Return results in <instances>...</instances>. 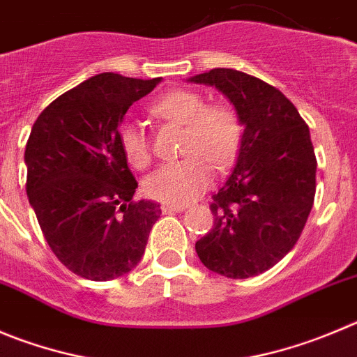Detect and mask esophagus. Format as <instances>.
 I'll return each instance as SVG.
<instances>
[{"mask_svg": "<svg viewBox=\"0 0 357 357\" xmlns=\"http://www.w3.org/2000/svg\"><path fill=\"white\" fill-rule=\"evenodd\" d=\"M185 209H186L185 204H163L162 206L163 213H179V211H185Z\"/></svg>", "mask_w": 357, "mask_h": 357, "instance_id": "obj_1", "label": "esophagus"}]
</instances>
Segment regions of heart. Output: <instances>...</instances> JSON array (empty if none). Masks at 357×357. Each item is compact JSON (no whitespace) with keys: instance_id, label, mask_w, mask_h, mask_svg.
Returning a JSON list of instances; mask_svg holds the SVG:
<instances>
[{"instance_id":"heart-1","label":"heart","mask_w":357,"mask_h":357,"mask_svg":"<svg viewBox=\"0 0 357 357\" xmlns=\"http://www.w3.org/2000/svg\"><path fill=\"white\" fill-rule=\"evenodd\" d=\"M153 114L185 125V158L165 163L144 181L149 199L165 204H185L204 192L211 181V163L227 167L241 146L243 125L236 111L225 103H206L204 96L190 89H174L156 100ZM118 142L126 162L135 169L151 163V148L142 126L125 121L118 128Z\"/></svg>"}]
</instances>
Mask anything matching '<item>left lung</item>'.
<instances>
[{
  "instance_id": "8db88e82",
  "label": "left lung",
  "mask_w": 357,
  "mask_h": 357,
  "mask_svg": "<svg viewBox=\"0 0 357 357\" xmlns=\"http://www.w3.org/2000/svg\"><path fill=\"white\" fill-rule=\"evenodd\" d=\"M190 81L224 93L245 126L234 171L211 197L213 229L195 250L218 275L257 276L291 252L314 206L308 125L284 93L245 72L215 68Z\"/></svg>"
}]
</instances>
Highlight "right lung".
<instances>
[{
  "label": "right lung",
  "instance_id": "right-lung-1",
  "mask_svg": "<svg viewBox=\"0 0 357 357\" xmlns=\"http://www.w3.org/2000/svg\"><path fill=\"white\" fill-rule=\"evenodd\" d=\"M160 81L98 73L49 103L29 133V204L56 257L82 278L132 271L162 215L160 204L133 201L137 181L118 142L130 105Z\"/></svg>",
  "mask_w": 357,
  "mask_h": 357
}]
</instances>
